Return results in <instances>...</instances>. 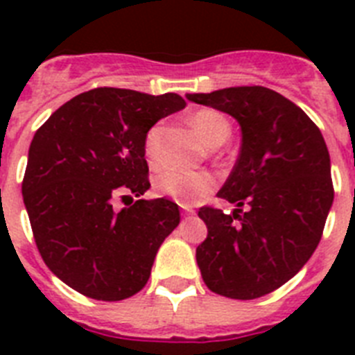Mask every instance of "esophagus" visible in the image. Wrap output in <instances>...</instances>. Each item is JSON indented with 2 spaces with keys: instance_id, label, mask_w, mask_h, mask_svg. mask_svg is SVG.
I'll list each match as a JSON object with an SVG mask.
<instances>
[{
  "instance_id": "esophagus-1",
  "label": "esophagus",
  "mask_w": 355,
  "mask_h": 355,
  "mask_svg": "<svg viewBox=\"0 0 355 355\" xmlns=\"http://www.w3.org/2000/svg\"><path fill=\"white\" fill-rule=\"evenodd\" d=\"M183 213L184 215H193V213H196V209L190 208V206H183Z\"/></svg>"
}]
</instances>
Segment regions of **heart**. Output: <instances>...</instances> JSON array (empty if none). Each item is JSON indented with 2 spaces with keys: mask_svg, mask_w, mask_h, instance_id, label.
Masks as SVG:
<instances>
[{
  "mask_svg": "<svg viewBox=\"0 0 355 355\" xmlns=\"http://www.w3.org/2000/svg\"><path fill=\"white\" fill-rule=\"evenodd\" d=\"M190 124L208 146L216 147L224 144L231 135V122L222 112L202 108L190 117ZM159 126H153L144 139V156L150 167L159 163L158 153ZM216 187V178L208 171H181L165 168L155 178V190L163 197L174 199L181 205H193L208 196Z\"/></svg>",
  "mask_w": 355,
  "mask_h": 355,
  "instance_id": "1",
  "label": "heart"
}]
</instances>
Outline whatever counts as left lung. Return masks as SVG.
Listing matches in <instances>:
<instances>
[{
  "mask_svg": "<svg viewBox=\"0 0 355 355\" xmlns=\"http://www.w3.org/2000/svg\"><path fill=\"white\" fill-rule=\"evenodd\" d=\"M187 97L241 128L240 156L216 193L238 208L199 209L208 227L196 252L200 275L222 297L258 299L288 283L318 247L334 199L327 146L299 106L266 87Z\"/></svg>",
  "mask_w": 355,
  "mask_h": 355,
  "instance_id": "1",
  "label": "left lung"
}]
</instances>
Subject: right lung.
Segmentation results:
<instances>
[{
  "mask_svg": "<svg viewBox=\"0 0 355 355\" xmlns=\"http://www.w3.org/2000/svg\"><path fill=\"white\" fill-rule=\"evenodd\" d=\"M184 105L178 94L99 87L72 97L37 130L24 206L44 263L78 293L114 302L146 286L180 209L167 199H140L117 212L113 200L150 187L146 133Z\"/></svg>",
  "mask_w": 355,
  "mask_h": 355,
  "instance_id": "right-lung-1",
  "label": "right lung"
}]
</instances>
